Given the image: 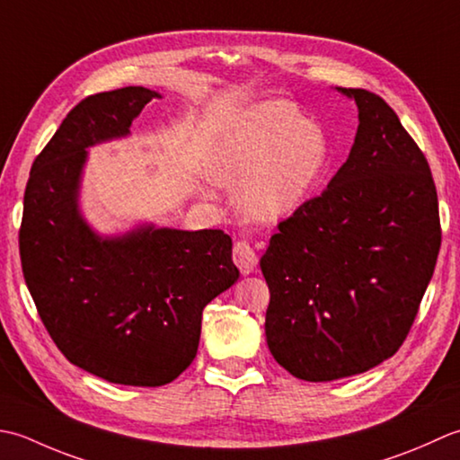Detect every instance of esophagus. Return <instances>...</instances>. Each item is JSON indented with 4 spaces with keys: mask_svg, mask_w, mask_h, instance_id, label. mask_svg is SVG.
Returning <instances> with one entry per match:
<instances>
[{
    "mask_svg": "<svg viewBox=\"0 0 460 460\" xmlns=\"http://www.w3.org/2000/svg\"><path fill=\"white\" fill-rule=\"evenodd\" d=\"M232 258H234V261H236V266L240 268L242 274H250V271H254L258 266L256 250H254V246H252V242L248 238H238L236 242H234Z\"/></svg>",
    "mask_w": 460,
    "mask_h": 460,
    "instance_id": "34e87169",
    "label": "esophagus"
}]
</instances>
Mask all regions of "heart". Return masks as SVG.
I'll list each match as a JSON object with an SVG mask.
<instances>
[{"mask_svg": "<svg viewBox=\"0 0 460 460\" xmlns=\"http://www.w3.org/2000/svg\"><path fill=\"white\" fill-rule=\"evenodd\" d=\"M322 130L288 102H264L224 130L214 171L242 184L238 206L254 222H278L302 204L325 164Z\"/></svg>", "mask_w": 460, "mask_h": 460, "instance_id": "b5f03b06", "label": "heart"}]
</instances>
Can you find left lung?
<instances>
[{
	"mask_svg": "<svg viewBox=\"0 0 460 460\" xmlns=\"http://www.w3.org/2000/svg\"><path fill=\"white\" fill-rule=\"evenodd\" d=\"M341 91L359 109L349 158L320 196L278 224L260 260L268 348L304 381L349 377L395 355L440 248L423 151L379 95Z\"/></svg>",
	"mask_w": 460,
	"mask_h": 460,
	"instance_id": "left-lung-1",
	"label": "left lung"
}]
</instances>
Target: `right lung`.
I'll use <instances>...</instances> for the list:
<instances>
[{"instance_id": "right-lung-1", "label": "right lung", "mask_w": 460, "mask_h": 460, "mask_svg": "<svg viewBox=\"0 0 460 460\" xmlns=\"http://www.w3.org/2000/svg\"><path fill=\"white\" fill-rule=\"evenodd\" d=\"M155 91L89 95L33 161L20 256L37 314L59 351L97 377L135 387L174 381L196 358L202 309L236 282L222 230L140 228L102 240L77 210L85 148L128 133Z\"/></svg>"}]
</instances>
